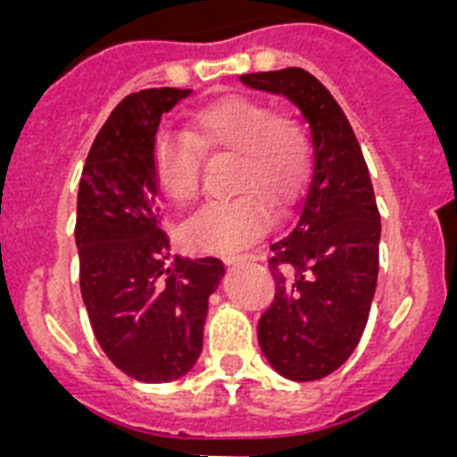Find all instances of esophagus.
I'll list each match as a JSON object with an SVG mask.
<instances>
[{"label":"esophagus","instance_id":"34e87169","mask_svg":"<svg viewBox=\"0 0 457 457\" xmlns=\"http://www.w3.org/2000/svg\"><path fill=\"white\" fill-rule=\"evenodd\" d=\"M247 261H253V256H237V258H228V261H226V265H242V263H247Z\"/></svg>","mask_w":457,"mask_h":457}]
</instances>
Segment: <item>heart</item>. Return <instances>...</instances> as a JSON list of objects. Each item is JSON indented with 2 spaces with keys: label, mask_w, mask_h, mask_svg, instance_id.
Listing matches in <instances>:
<instances>
[{
  "label": "heart",
  "mask_w": 457,
  "mask_h": 457,
  "mask_svg": "<svg viewBox=\"0 0 457 457\" xmlns=\"http://www.w3.org/2000/svg\"><path fill=\"white\" fill-rule=\"evenodd\" d=\"M204 153L236 155L233 189L242 196L212 204L185 224L194 252L236 256L274 224V208L288 212L309 179V139L302 125L249 96H224L189 119L187 135L162 130L153 144V176L176 205L199 199Z\"/></svg>",
  "instance_id": "b5f03b06"
}]
</instances>
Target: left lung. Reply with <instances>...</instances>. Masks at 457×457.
<instances>
[{
  "instance_id": "1",
  "label": "left lung",
  "mask_w": 457,
  "mask_h": 457,
  "mask_svg": "<svg viewBox=\"0 0 457 457\" xmlns=\"http://www.w3.org/2000/svg\"><path fill=\"white\" fill-rule=\"evenodd\" d=\"M240 79L284 93L311 123L313 171L288 236L270 247L274 300L258 320L272 369L311 382L334 373L364 334L379 270V210L353 125L311 72L284 68Z\"/></svg>"
}]
</instances>
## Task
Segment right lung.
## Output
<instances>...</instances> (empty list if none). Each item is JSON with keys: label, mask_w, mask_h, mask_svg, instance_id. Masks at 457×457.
<instances>
[{"label": "right lung", "mask_w": 457, "mask_h": 457, "mask_svg": "<svg viewBox=\"0 0 457 457\" xmlns=\"http://www.w3.org/2000/svg\"><path fill=\"white\" fill-rule=\"evenodd\" d=\"M189 88H144L109 114L84 162L75 240L79 288L109 361L139 382H169L201 354L208 297L224 274L215 256L169 261L153 176L164 112Z\"/></svg>", "instance_id": "add662e5"}]
</instances>
